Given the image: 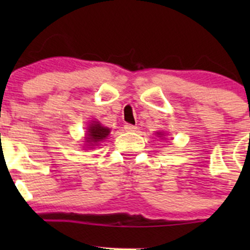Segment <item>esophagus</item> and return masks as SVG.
<instances>
[{
  "mask_svg": "<svg viewBox=\"0 0 250 250\" xmlns=\"http://www.w3.org/2000/svg\"><path fill=\"white\" fill-rule=\"evenodd\" d=\"M125 129L128 130V132H134V130L137 129V125H129V123H125Z\"/></svg>",
  "mask_w": 250,
  "mask_h": 250,
  "instance_id": "1",
  "label": "esophagus"
}]
</instances>
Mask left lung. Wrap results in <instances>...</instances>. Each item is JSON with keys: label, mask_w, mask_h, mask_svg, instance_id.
<instances>
[{"label": "left lung", "mask_w": 250, "mask_h": 250, "mask_svg": "<svg viewBox=\"0 0 250 250\" xmlns=\"http://www.w3.org/2000/svg\"><path fill=\"white\" fill-rule=\"evenodd\" d=\"M160 134H161V133H160Z\"/></svg>", "instance_id": "8db88e82"}]
</instances>
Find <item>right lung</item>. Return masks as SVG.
I'll return each mask as SVG.
<instances>
[{
	"mask_svg": "<svg viewBox=\"0 0 250 250\" xmlns=\"http://www.w3.org/2000/svg\"><path fill=\"white\" fill-rule=\"evenodd\" d=\"M110 133V129L106 127H103L100 123H92V125H89V128H88V137H87V141L89 144H95V143H99V141H102L103 139H105V138L109 135Z\"/></svg>",
	"mask_w": 250,
	"mask_h": 250,
	"instance_id": "right-lung-1",
	"label": "right lung"
}]
</instances>
